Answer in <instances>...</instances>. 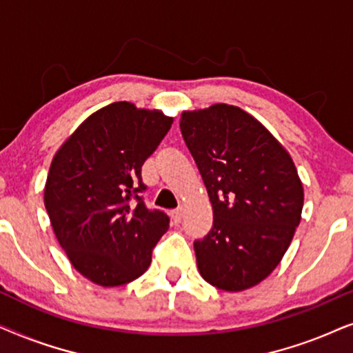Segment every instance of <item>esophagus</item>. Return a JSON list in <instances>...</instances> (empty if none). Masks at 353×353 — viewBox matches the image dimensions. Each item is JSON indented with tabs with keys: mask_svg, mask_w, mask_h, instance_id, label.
<instances>
[{
	"mask_svg": "<svg viewBox=\"0 0 353 353\" xmlns=\"http://www.w3.org/2000/svg\"><path fill=\"white\" fill-rule=\"evenodd\" d=\"M171 219H172L174 224H179L181 219H182V208L172 210V211H171Z\"/></svg>",
	"mask_w": 353,
	"mask_h": 353,
	"instance_id": "esophagus-1",
	"label": "esophagus"
}]
</instances>
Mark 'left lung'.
Returning a JSON list of instances; mask_svg holds the SVG:
<instances>
[{
    "instance_id": "8db88e82",
    "label": "left lung",
    "mask_w": 353,
    "mask_h": 353,
    "mask_svg": "<svg viewBox=\"0 0 353 353\" xmlns=\"http://www.w3.org/2000/svg\"><path fill=\"white\" fill-rule=\"evenodd\" d=\"M181 132L213 206V228L194 242L201 278L228 292L253 288L279 265L300 223L292 158L237 106L184 111Z\"/></svg>"
}]
</instances>
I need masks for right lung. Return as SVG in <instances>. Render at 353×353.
<instances>
[{
    "instance_id": "1",
    "label": "right lung",
    "mask_w": 353,
    "mask_h": 353,
    "mask_svg": "<svg viewBox=\"0 0 353 353\" xmlns=\"http://www.w3.org/2000/svg\"><path fill=\"white\" fill-rule=\"evenodd\" d=\"M172 117L111 103L79 125L51 161L45 208L72 266L103 288L137 279L169 229L148 210L142 166L171 129Z\"/></svg>"
}]
</instances>
